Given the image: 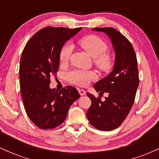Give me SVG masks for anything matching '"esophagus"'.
Listing matches in <instances>:
<instances>
[{"label": "esophagus", "mask_w": 159, "mask_h": 159, "mask_svg": "<svg viewBox=\"0 0 159 159\" xmlns=\"http://www.w3.org/2000/svg\"><path fill=\"white\" fill-rule=\"evenodd\" d=\"M78 92H79V93L81 96H84V95L86 94L85 90H82V89H78Z\"/></svg>", "instance_id": "1"}]
</instances>
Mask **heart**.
Masks as SVG:
<instances>
[{
	"label": "heart",
	"instance_id": "obj_1",
	"mask_svg": "<svg viewBox=\"0 0 159 159\" xmlns=\"http://www.w3.org/2000/svg\"><path fill=\"white\" fill-rule=\"evenodd\" d=\"M81 48L93 57L95 65L101 70L107 71L113 66V57L107 50V45L105 40L96 35H89L81 38L78 41ZM72 52V46L65 45L60 52V60L62 63L69 61ZM66 78L70 83L73 84L85 87L91 81L96 78V75L92 71H84L74 69L66 73Z\"/></svg>",
	"mask_w": 159,
	"mask_h": 159
}]
</instances>
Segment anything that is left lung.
<instances>
[{"instance_id": "left-lung-1", "label": "left lung", "mask_w": 159, "mask_h": 159, "mask_svg": "<svg viewBox=\"0 0 159 159\" xmlns=\"http://www.w3.org/2000/svg\"><path fill=\"white\" fill-rule=\"evenodd\" d=\"M93 30L105 33L110 37L115 51V62L112 72L94 85L99 94H108L105 101L87 93L91 100L87 116L96 129L111 131L123 123L134 104L139 85L138 62L132 45L121 33L112 27Z\"/></svg>"}]
</instances>
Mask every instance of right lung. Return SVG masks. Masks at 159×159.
Masks as SVG:
<instances>
[{"label": "right lung", "instance_id": "obj_1", "mask_svg": "<svg viewBox=\"0 0 159 159\" xmlns=\"http://www.w3.org/2000/svg\"><path fill=\"white\" fill-rule=\"evenodd\" d=\"M81 27H47L30 38L21 54L19 66L21 95L27 116L42 129H54L64 122L72 103L80 97L73 87L51 89L50 78L60 66V52L66 42Z\"/></svg>", "mask_w": 159, "mask_h": 159}]
</instances>
